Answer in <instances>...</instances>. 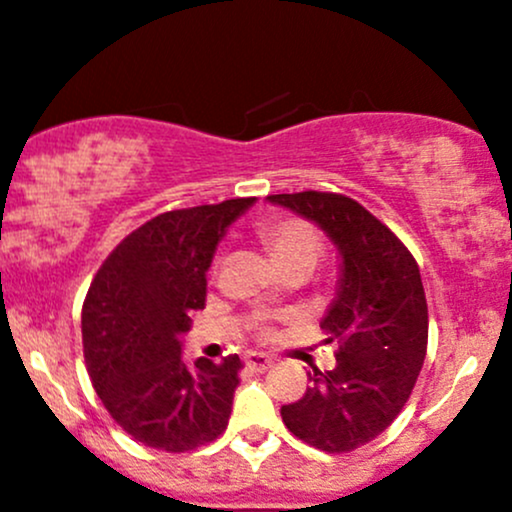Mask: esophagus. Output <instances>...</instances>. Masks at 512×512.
<instances>
[{"label":"esophagus","mask_w":512,"mask_h":512,"mask_svg":"<svg viewBox=\"0 0 512 512\" xmlns=\"http://www.w3.org/2000/svg\"><path fill=\"white\" fill-rule=\"evenodd\" d=\"M273 364H275V359L268 357V354H263V352L246 354V366H249L251 371H268Z\"/></svg>","instance_id":"1"}]
</instances>
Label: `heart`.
<instances>
[{
	"label": "heart",
	"instance_id": "b5f03b06",
	"mask_svg": "<svg viewBox=\"0 0 512 512\" xmlns=\"http://www.w3.org/2000/svg\"><path fill=\"white\" fill-rule=\"evenodd\" d=\"M258 237H261L273 261L282 270L299 268L309 273L316 266L323 249L321 232L309 220L297 218V215H275V218H268L258 227ZM268 335V330L263 328L261 338H268Z\"/></svg>",
	"mask_w": 512,
	"mask_h": 512
}]
</instances>
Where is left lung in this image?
<instances>
[{
	"mask_svg": "<svg viewBox=\"0 0 512 512\" xmlns=\"http://www.w3.org/2000/svg\"><path fill=\"white\" fill-rule=\"evenodd\" d=\"M318 222L338 244V299L321 321L335 342V369H314L302 400L282 405V422L299 441L326 453L362 448L393 424L422 371L429 309L419 266L390 227L362 203L333 191L273 194Z\"/></svg>",
	"mask_w": 512,
	"mask_h": 512,
	"instance_id": "8db88e82",
	"label": "left lung"
}]
</instances>
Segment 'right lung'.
Segmentation results:
<instances>
[{"label":"right lung","mask_w":512,"mask_h":512,"mask_svg":"<svg viewBox=\"0 0 512 512\" xmlns=\"http://www.w3.org/2000/svg\"><path fill=\"white\" fill-rule=\"evenodd\" d=\"M256 198L167 210L114 246L81 311L83 357L95 393L134 441L189 453L227 429L237 354L182 359L179 338L206 306V270L225 227Z\"/></svg>","instance_id":"right-lung-1"}]
</instances>
